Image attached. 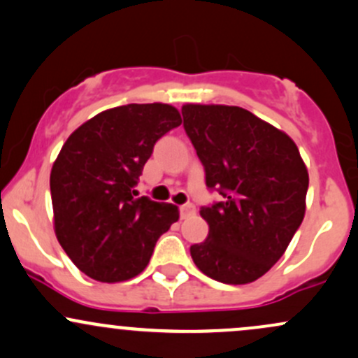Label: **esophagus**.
<instances>
[{
    "label": "esophagus",
    "mask_w": 358,
    "mask_h": 358,
    "mask_svg": "<svg viewBox=\"0 0 358 358\" xmlns=\"http://www.w3.org/2000/svg\"><path fill=\"white\" fill-rule=\"evenodd\" d=\"M194 214H195L194 203H185V206L180 207V215H182V219L190 217V215H194Z\"/></svg>",
    "instance_id": "esophagus-1"
}]
</instances>
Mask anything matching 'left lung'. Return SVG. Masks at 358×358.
<instances>
[{
	"instance_id": "obj_1",
	"label": "left lung",
	"mask_w": 358,
	"mask_h": 358,
	"mask_svg": "<svg viewBox=\"0 0 358 358\" xmlns=\"http://www.w3.org/2000/svg\"><path fill=\"white\" fill-rule=\"evenodd\" d=\"M183 127L222 202L202 207L209 236L192 260L222 284L258 280L280 260L306 214L309 175L296 143L241 107L185 103Z\"/></svg>"
}]
</instances>
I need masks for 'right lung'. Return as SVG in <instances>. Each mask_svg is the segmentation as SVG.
<instances>
[{"label": "right lung", "mask_w": 358, "mask_h": 358, "mask_svg": "<svg viewBox=\"0 0 358 358\" xmlns=\"http://www.w3.org/2000/svg\"><path fill=\"white\" fill-rule=\"evenodd\" d=\"M180 124L173 105H122L81 124L59 151L50 170L54 233L93 280L134 278L158 238L178 221V207L137 199L132 187L156 141Z\"/></svg>", "instance_id": "right-lung-1"}]
</instances>
